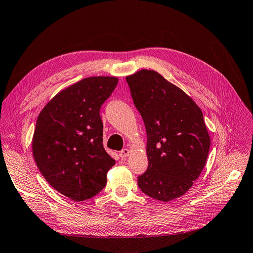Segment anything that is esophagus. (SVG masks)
I'll return each instance as SVG.
<instances>
[{
  "instance_id": "1",
  "label": "esophagus",
  "mask_w": 253,
  "mask_h": 253,
  "mask_svg": "<svg viewBox=\"0 0 253 253\" xmlns=\"http://www.w3.org/2000/svg\"><path fill=\"white\" fill-rule=\"evenodd\" d=\"M128 155H129V150L128 149H124V150L119 152V156L121 158H125V157H126Z\"/></svg>"
}]
</instances>
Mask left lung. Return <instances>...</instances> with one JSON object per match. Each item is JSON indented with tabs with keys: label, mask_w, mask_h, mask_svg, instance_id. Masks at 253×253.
<instances>
[{
	"label": "left lung",
	"mask_w": 253,
	"mask_h": 253,
	"mask_svg": "<svg viewBox=\"0 0 253 253\" xmlns=\"http://www.w3.org/2000/svg\"><path fill=\"white\" fill-rule=\"evenodd\" d=\"M147 131L148 170L138 176L143 193L160 202L185 194L201 175L210 149L202 110L185 91L155 71L126 78Z\"/></svg>",
	"instance_id": "obj_1"
}]
</instances>
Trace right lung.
<instances>
[{
    "mask_svg": "<svg viewBox=\"0 0 253 253\" xmlns=\"http://www.w3.org/2000/svg\"><path fill=\"white\" fill-rule=\"evenodd\" d=\"M118 78H84L61 90L37 119L33 155L49 185L73 201L95 196L115 160L103 148L100 108Z\"/></svg>",
    "mask_w": 253,
    "mask_h": 253,
    "instance_id": "add662e5",
    "label": "right lung"
}]
</instances>
